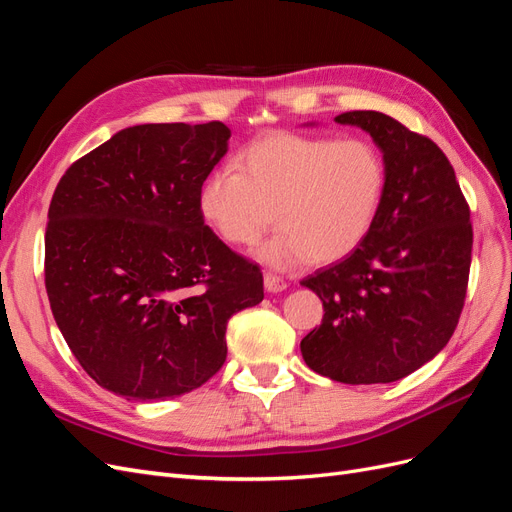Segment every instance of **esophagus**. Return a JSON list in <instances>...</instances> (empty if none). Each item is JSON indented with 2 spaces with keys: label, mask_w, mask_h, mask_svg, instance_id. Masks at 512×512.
I'll use <instances>...</instances> for the list:
<instances>
[{
  "label": "esophagus",
  "mask_w": 512,
  "mask_h": 512,
  "mask_svg": "<svg viewBox=\"0 0 512 512\" xmlns=\"http://www.w3.org/2000/svg\"><path fill=\"white\" fill-rule=\"evenodd\" d=\"M286 286L288 284L282 280V277H277L273 273H265V288L269 292H282V290H286Z\"/></svg>",
  "instance_id": "esophagus-1"
}]
</instances>
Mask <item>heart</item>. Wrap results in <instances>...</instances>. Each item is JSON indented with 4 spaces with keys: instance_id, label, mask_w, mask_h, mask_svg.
<instances>
[{
    "instance_id": "obj_1",
    "label": "heart",
    "mask_w": 512,
    "mask_h": 512,
    "mask_svg": "<svg viewBox=\"0 0 512 512\" xmlns=\"http://www.w3.org/2000/svg\"><path fill=\"white\" fill-rule=\"evenodd\" d=\"M232 166L211 173L198 209L224 243L254 245L275 224L282 230L258 250L271 267L335 262L363 243L384 200L386 164L367 138L273 132Z\"/></svg>"
}]
</instances>
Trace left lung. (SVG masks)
<instances>
[{"mask_svg": "<svg viewBox=\"0 0 512 512\" xmlns=\"http://www.w3.org/2000/svg\"><path fill=\"white\" fill-rule=\"evenodd\" d=\"M335 121L374 138L386 190L363 243L301 282L324 307L301 354L331 380L386 384L429 363L457 327L472 262L470 207L451 162L427 136L376 111Z\"/></svg>", "mask_w": 512, "mask_h": 512, "instance_id": "left-lung-1", "label": "left lung"}]
</instances>
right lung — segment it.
I'll return each mask as SVG.
<instances>
[{
  "instance_id": "obj_1",
  "label": "right lung",
  "mask_w": 512,
  "mask_h": 512,
  "mask_svg": "<svg viewBox=\"0 0 512 512\" xmlns=\"http://www.w3.org/2000/svg\"><path fill=\"white\" fill-rule=\"evenodd\" d=\"M222 121L117 132L59 179L44 237L57 327L102 389L173 399L218 374L232 314L262 273L205 226L198 192L228 151Z\"/></svg>"
}]
</instances>
